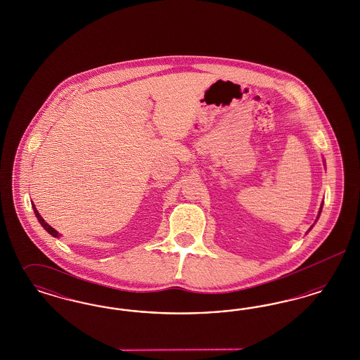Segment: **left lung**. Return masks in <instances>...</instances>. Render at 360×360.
I'll list each match as a JSON object with an SVG mask.
<instances>
[{"instance_id":"obj_1","label":"left lung","mask_w":360,"mask_h":360,"mask_svg":"<svg viewBox=\"0 0 360 360\" xmlns=\"http://www.w3.org/2000/svg\"><path fill=\"white\" fill-rule=\"evenodd\" d=\"M323 205H324V201L321 202V206H320V210H319V214H317V219H316V221H314V223H317V220H319V217H320V214H321V210H323ZM311 228H313V225H311V226L309 228V231H310Z\"/></svg>"}]
</instances>
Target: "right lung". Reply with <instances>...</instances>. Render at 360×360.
<instances>
[{
	"label": "right lung",
	"mask_w": 360,
	"mask_h": 360,
	"mask_svg": "<svg viewBox=\"0 0 360 360\" xmlns=\"http://www.w3.org/2000/svg\"><path fill=\"white\" fill-rule=\"evenodd\" d=\"M32 209H34V216L37 217V220H39L40 225H41V226H43V228H44V229H46L51 236H53V238H59V236H60V235H59V232H58L56 229H53L51 225H49V224L46 223V220H44V219L40 216V213L37 212V209H36V206H34V202H32Z\"/></svg>",
	"instance_id": "obj_1"
}]
</instances>
